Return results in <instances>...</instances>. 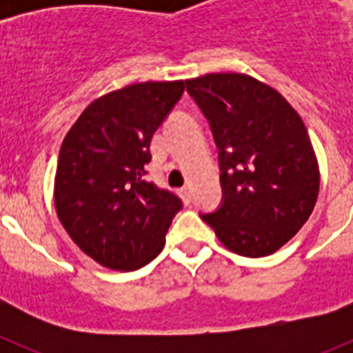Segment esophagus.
Wrapping results in <instances>:
<instances>
[{"mask_svg": "<svg viewBox=\"0 0 353 353\" xmlns=\"http://www.w3.org/2000/svg\"><path fill=\"white\" fill-rule=\"evenodd\" d=\"M179 196L183 199V203H189L191 201V189L189 187H182V189H179Z\"/></svg>", "mask_w": 353, "mask_h": 353, "instance_id": "1", "label": "esophagus"}]
</instances>
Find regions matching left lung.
Listing matches in <instances>:
<instances>
[{"label": "left lung", "instance_id": "8db88e82", "mask_svg": "<svg viewBox=\"0 0 353 353\" xmlns=\"http://www.w3.org/2000/svg\"><path fill=\"white\" fill-rule=\"evenodd\" d=\"M185 88L219 148L223 203L201 219L230 251L269 256L310 219L320 191L304 121L277 90L245 74H207Z\"/></svg>", "mask_w": 353, "mask_h": 353}]
</instances>
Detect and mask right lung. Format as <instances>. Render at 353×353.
<instances>
[{
    "label": "right lung",
    "mask_w": 353,
    "mask_h": 353,
    "mask_svg": "<svg viewBox=\"0 0 353 353\" xmlns=\"http://www.w3.org/2000/svg\"><path fill=\"white\" fill-rule=\"evenodd\" d=\"M183 81H148L102 95L65 136L54 207L77 248L102 267L136 270L164 248L182 199L145 179L150 141Z\"/></svg>",
    "instance_id": "obj_1"
}]
</instances>
